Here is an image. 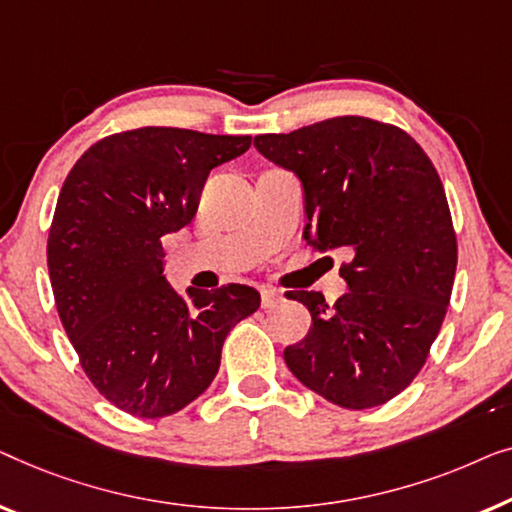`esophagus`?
<instances>
[{"mask_svg": "<svg viewBox=\"0 0 512 512\" xmlns=\"http://www.w3.org/2000/svg\"><path fill=\"white\" fill-rule=\"evenodd\" d=\"M283 301V292L262 290V308H276Z\"/></svg>", "mask_w": 512, "mask_h": 512, "instance_id": "1", "label": "esophagus"}]
</instances>
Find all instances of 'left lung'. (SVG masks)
<instances>
[{
  "mask_svg": "<svg viewBox=\"0 0 512 512\" xmlns=\"http://www.w3.org/2000/svg\"><path fill=\"white\" fill-rule=\"evenodd\" d=\"M266 160L292 169L306 192V241L348 255V292H290L311 311L285 364L341 408L383 406L413 383L448 313L457 234L441 176L401 127L341 115L290 134H259Z\"/></svg>",
  "mask_w": 512,
  "mask_h": 512,
  "instance_id": "8db88e82",
  "label": "left lung"
}]
</instances>
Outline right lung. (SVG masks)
<instances>
[{
    "mask_svg": "<svg viewBox=\"0 0 512 512\" xmlns=\"http://www.w3.org/2000/svg\"><path fill=\"white\" fill-rule=\"evenodd\" d=\"M253 136L136 127L71 167L48 229L62 327L90 383L134 417L174 415L213 383L222 343L259 308L248 285L178 292L162 276V236L190 225L211 169Z\"/></svg>",
    "mask_w": 512,
    "mask_h": 512,
    "instance_id": "right-lung-1",
    "label": "right lung"
}]
</instances>
